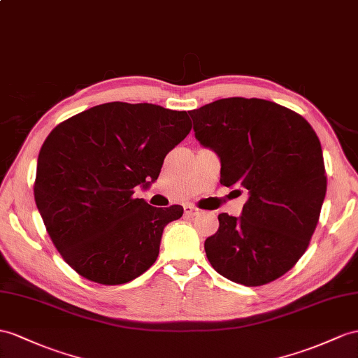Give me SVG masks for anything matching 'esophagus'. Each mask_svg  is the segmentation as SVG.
I'll return each mask as SVG.
<instances>
[{
  "instance_id": "esophagus-1",
  "label": "esophagus",
  "mask_w": 358,
  "mask_h": 358,
  "mask_svg": "<svg viewBox=\"0 0 358 358\" xmlns=\"http://www.w3.org/2000/svg\"><path fill=\"white\" fill-rule=\"evenodd\" d=\"M184 209H185V215H188V217H196L200 214V209H197L193 205H185Z\"/></svg>"
}]
</instances>
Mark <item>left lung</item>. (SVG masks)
Masks as SVG:
<instances>
[{
	"mask_svg": "<svg viewBox=\"0 0 358 358\" xmlns=\"http://www.w3.org/2000/svg\"><path fill=\"white\" fill-rule=\"evenodd\" d=\"M188 113L200 145L219 156L220 184L248 196L240 217L219 214V231L205 240L208 261L237 284L278 280L307 250L325 199L316 132L261 99H222Z\"/></svg>",
	"mask_w": 358,
	"mask_h": 358,
	"instance_id": "obj_1",
	"label": "left lung"
}]
</instances>
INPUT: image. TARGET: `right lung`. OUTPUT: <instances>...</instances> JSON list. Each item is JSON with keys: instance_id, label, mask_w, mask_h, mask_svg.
<instances>
[{"instance_id": "add662e5", "label": "right lung", "mask_w": 358, "mask_h": 358, "mask_svg": "<svg viewBox=\"0 0 358 358\" xmlns=\"http://www.w3.org/2000/svg\"><path fill=\"white\" fill-rule=\"evenodd\" d=\"M191 130L185 110L112 101L51 130L38 156L34 200L50 238L78 275L126 284L158 258L164 228L184 208H155L134 188L158 179Z\"/></svg>"}]
</instances>
